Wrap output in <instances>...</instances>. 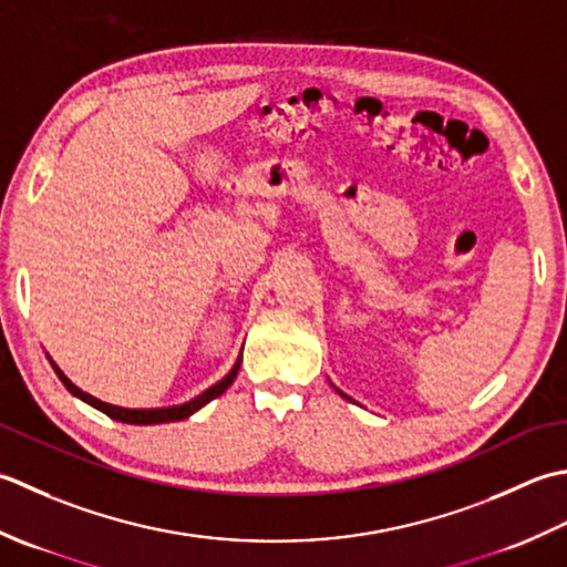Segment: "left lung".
<instances>
[{"label":"left lung","mask_w":567,"mask_h":567,"mask_svg":"<svg viewBox=\"0 0 567 567\" xmlns=\"http://www.w3.org/2000/svg\"><path fill=\"white\" fill-rule=\"evenodd\" d=\"M340 394H342V391H340ZM342 396H344V394H342Z\"/></svg>","instance_id":"obj_1"}]
</instances>
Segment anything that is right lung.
Segmentation results:
<instances>
[{"instance_id": "obj_1", "label": "right lung", "mask_w": 567, "mask_h": 567, "mask_svg": "<svg viewBox=\"0 0 567 567\" xmlns=\"http://www.w3.org/2000/svg\"><path fill=\"white\" fill-rule=\"evenodd\" d=\"M53 364V362H51ZM239 364H241V357L235 362V367L229 369V374L223 377L217 381V384H213L210 389H205L200 396H195L186 403H181V406H166V409H122V406H112V403H105L100 401L95 396L85 394L83 389H78L71 379H68L61 369H58V364H53L58 379L63 381L65 389L71 391V394H75L78 399H83L85 403H90V406H95L97 411L107 413L110 419L114 421H122V423H132V425H154V423H171V421H183L188 419V415H193L195 411H200L205 403H210L213 399H217L219 394H225L227 386H233V381L237 379V372H239Z\"/></svg>"}]
</instances>
